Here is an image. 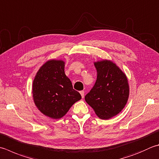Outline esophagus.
<instances>
[{"label": "esophagus", "mask_w": 159, "mask_h": 159, "mask_svg": "<svg viewBox=\"0 0 159 159\" xmlns=\"http://www.w3.org/2000/svg\"><path fill=\"white\" fill-rule=\"evenodd\" d=\"M80 95H81L82 98H84V95H85V92H84V91H80Z\"/></svg>", "instance_id": "1"}]
</instances>
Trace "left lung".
Masks as SVG:
<instances>
[{"label": "left lung", "mask_w": 159, "mask_h": 159, "mask_svg": "<svg viewBox=\"0 0 159 159\" xmlns=\"http://www.w3.org/2000/svg\"><path fill=\"white\" fill-rule=\"evenodd\" d=\"M94 65L97 78L85 99L99 118L108 119L119 114L126 105L128 82L125 74L111 61H98Z\"/></svg>", "instance_id": "obj_1"}]
</instances>
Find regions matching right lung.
<instances>
[{"label": "right lung", "mask_w": 159, "mask_h": 159, "mask_svg": "<svg viewBox=\"0 0 159 159\" xmlns=\"http://www.w3.org/2000/svg\"><path fill=\"white\" fill-rule=\"evenodd\" d=\"M65 63L51 60L40 68L33 82L34 103L41 112L58 119L66 114L81 96L73 89L64 71Z\"/></svg>", "instance_id": "right-lung-1"}]
</instances>
